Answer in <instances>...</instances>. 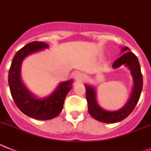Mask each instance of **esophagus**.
<instances>
[{"mask_svg":"<svg viewBox=\"0 0 151 151\" xmlns=\"http://www.w3.org/2000/svg\"><path fill=\"white\" fill-rule=\"evenodd\" d=\"M75 78H76V80L77 82H83L84 80H85V78H86V76H85V75L83 74V73H77L76 75V76H75Z\"/></svg>","mask_w":151,"mask_h":151,"instance_id":"34e87169","label":"esophagus"}]
</instances>
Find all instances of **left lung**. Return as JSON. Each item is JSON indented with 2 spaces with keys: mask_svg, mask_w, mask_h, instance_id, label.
Here are the masks:
<instances>
[{
  "mask_svg": "<svg viewBox=\"0 0 151 151\" xmlns=\"http://www.w3.org/2000/svg\"><path fill=\"white\" fill-rule=\"evenodd\" d=\"M121 54H123L113 63L112 66L113 69H117L124 65L129 69L133 78V87L130 97L122 107L115 111L103 109L97 103L96 88L87 84L85 85L89 114L97 121L105 123L120 122L130 115L138 104L142 91L143 77L138 58L132 52H131L128 47H122L121 48Z\"/></svg>",
  "mask_w": 151,
  "mask_h": 151,
  "instance_id": "obj_1",
  "label": "left lung"
}]
</instances>
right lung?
Instances as JSON below:
<instances>
[{"label":"right lung","instance_id":"obj_1","mask_svg":"<svg viewBox=\"0 0 151 151\" xmlns=\"http://www.w3.org/2000/svg\"><path fill=\"white\" fill-rule=\"evenodd\" d=\"M49 45L41 41H33L17 51L12 60L8 75V83L12 97L17 107L26 116L38 120H48L55 118L61 113L64 100L73 87V80L60 82L50 95L38 97L22 82L21 68L24 59L35 54Z\"/></svg>","mask_w":151,"mask_h":151}]
</instances>
